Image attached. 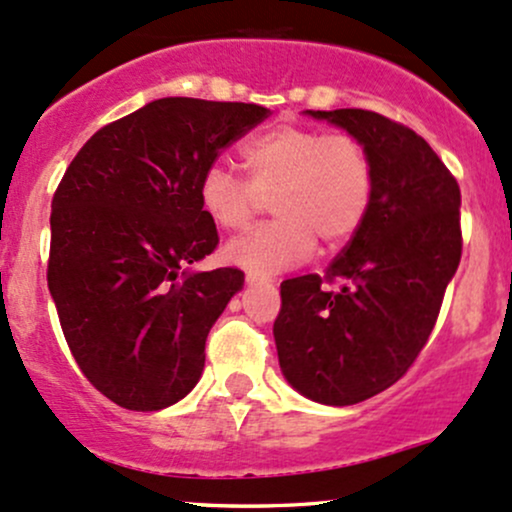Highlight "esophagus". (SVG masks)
Here are the masks:
<instances>
[{
    "label": "esophagus",
    "mask_w": 512,
    "mask_h": 512,
    "mask_svg": "<svg viewBox=\"0 0 512 512\" xmlns=\"http://www.w3.org/2000/svg\"><path fill=\"white\" fill-rule=\"evenodd\" d=\"M245 282L247 284H269L272 282V277H269V274H262V272H247Z\"/></svg>",
    "instance_id": "obj_1"
}]
</instances>
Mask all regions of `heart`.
<instances>
[{"label":"heart","instance_id":"b5f03b06","mask_svg":"<svg viewBox=\"0 0 512 512\" xmlns=\"http://www.w3.org/2000/svg\"><path fill=\"white\" fill-rule=\"evenodd\" d=\"M250 179L228 162L206 165L199 204L223 230H243L272 196L277 218L226 247V260L250 272H279L316 247L338 250L359 233L374 201V160L350 133L320 128H269L243 145Z\"/></svg>","mask_w":512,"mask_h":512}]
</instances>
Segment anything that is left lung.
<instances>
[{
  "label": "left lung",
  "mask_w": 512,
  "mask_h": 512,
  "mask_svg": "<svg viewBox=\"0 0 512 512\" xmlns=\"http://www.w3.org/2000/svg\"><path fill=\"white\" fill-rule=\"evenodd\" d=\"M345 128L374 160L367 221L328 267L282 282L279 367L325 406L367 401L411 369L462 260L457 179L403 123L376 111H308Z\"/></svg>",
  "instance_id": "left-lung-1"
}]
</instances>
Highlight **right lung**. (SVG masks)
I'll return each mask as SVG.
<instances>
[{"instance_id":"1","label":"right lung","mask_w":512,"mask_h":512,"mask_svg":"<svg viewBox=\"0 0 512 512\" xmlns=\"http://www.w3.org/2000/svg\"><path fill=\"white\" fill-rule=\"evenodd\" d=\"M269 109L167 97L99 128L50 211L48 289L77 367L128 411H160L204 372V347L235 267L187 272L218 245L199 179Z\"/></svg>"}]
</instances>
